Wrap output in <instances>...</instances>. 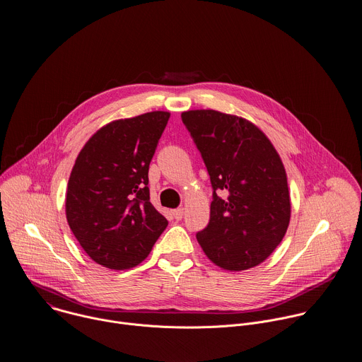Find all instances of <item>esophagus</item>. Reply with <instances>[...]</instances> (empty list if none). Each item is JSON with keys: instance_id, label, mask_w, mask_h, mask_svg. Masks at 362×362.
I'll use <instances>...</instances> for the list:
<instances>
[{"instance_id": "1", "label": "esophagus", "mask_w": 362, "mask_h": 362, "mask_svg": "<svg viewBox=\"0 0 362 362\" xmlns=\"http://www.w3.org/2000/svg\"><path fill=\"white\" fill-rule=\"evenodd\" d=\"M172 214H173V217H175L176 220H182L185 211H183V209H175V210L172 211Z\"/></svg>"}]
</instances>
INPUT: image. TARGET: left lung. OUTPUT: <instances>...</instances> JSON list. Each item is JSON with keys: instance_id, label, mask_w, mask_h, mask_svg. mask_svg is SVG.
<instances>
[{"instance_id": "obj_1", "label": "left lung", "mask_w": 362, "mask_h": 362, "mask_svg": "<svg viewBox=\"0 0 362 362\" xmlns=\"http://www.w3.org/2000/svg\"><path fill=\"white\" fill-rule=\"evenodd\" d=\"M182 120L213 187L209 224L196 234L199 245L224 270L259 266L290 223L287 175L277 151L243 117L200 109L183 112Z\"/></svg>"}]
</instances>
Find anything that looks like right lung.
<instances>
[{
  "label": "right lung",
  "mask_w": 362,
  "mask_h": 362,
  "mask_svg": "<svg viewBox=\"0 0 362 362\" xmlns=\"http://www.w3.org/2000/svg\"><path fill=\"white\" fill-rule=\"evenodd\" d=\"M169 112L119 119L100 128L79 152L68 182L66 220L98 264L125 270L151 253L168 220L149 196V165Z\"/></svg>",
  "instance_id": "add662e5"
}]
</instances>
